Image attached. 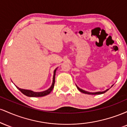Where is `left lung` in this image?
Instances as JSON below:
<instances>
[{"label": "left lung", "instance_id": "8db88e82", "mask_svg": "<svg viewBox=\"0 0 127 127\" xmlns=\"http://www.w3.org/2000/svg\"><path fill=\"white\" fill-rule=\"evenodd\" d=\"M113 85H112L111 87H112V86H113ZM76 86L77 88L78 89V90H79V91H81V93H84V94H91V95H97V94H104V93H105L106 91H107L109 90V89H107V90H105V91H98V92H95V93H91V92H88V91H85V90H82V89L79 88V87L76 85ZM111 87H110V88H111Z\"/></svg>", "mask_w": 127, "mask_h": 127}]
</instances>
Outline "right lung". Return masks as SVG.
<instances>
[{
    "label": "right lung",
    "mask_w": 127,
    "mask_h": 127,
    "mask_svg": "<svg viewBox=\"0 0 127 127\" xmlns=\"http://www.w3.org/2000/svg\"><path fill=\"white\" fill-rule=\"evenodd\" d=\"M58 68V67H57ZM57 68H56L54 71V75H53V79H52V85L50 87V88H49L48 90H45V91H41V92H34L32 90H25V89H21L19 87L16 86L17 88L20 90V91L23 93V94L26 95V96H28V97H43V96H45L48 94H49L53 90L54 87V84H55V73H56L57 69Z\"/></svg>",
    "instance_id": "add662e5"
}]
</instances>
